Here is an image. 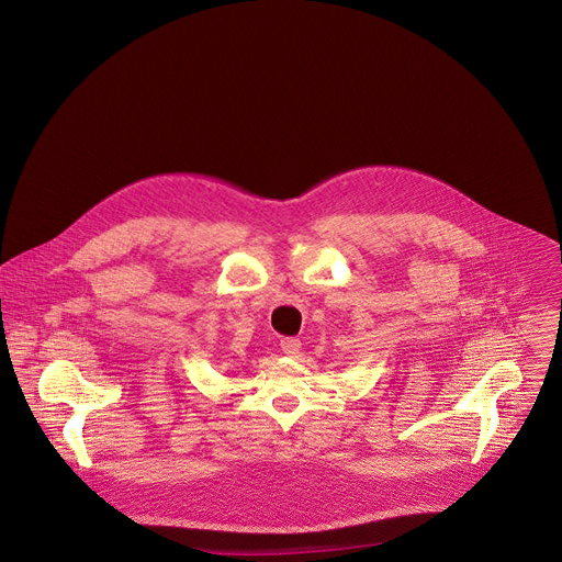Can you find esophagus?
Returning a JSON list of instances; mask_svg holds the SVG:
<instances>
[{
    "mask_svg": "<svg viewBox=\"0 0 562 562\" xmlns=\"http://www.w3.org/2000/svg\"><path fill=\"white\" fill-rule=\"evenodd\" d=\"M301 339H296V337H285V339H281V350H283V355H288V357H299V352H301Z\"/></svg>",
    "mask_w": 562,
    "mask_h": 562,
    "instance_id": "obj_1",
    "label": "esophagus"
}]
</instances>
